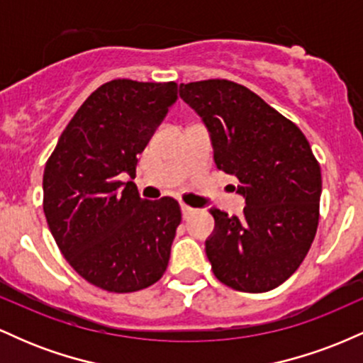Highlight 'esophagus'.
<instances>
[{
  "label": "esophagus",
  "mask_w": 363,
  "mask_h": 363,
  "mask_svg": "<svg viewBox=\"0 0 363 363\" xmlns=\"http://www.w3.org/2000/svg\"><path fill=\"white\" fill-rule=\"evenodd\" d=\"M181 211H182V218H184V220H189L191 216L196 213L194 208H191V206H187V205H182L181 206Z\"/></svg>",
  "instance_id": "esophagus-1"
}]
</instances>
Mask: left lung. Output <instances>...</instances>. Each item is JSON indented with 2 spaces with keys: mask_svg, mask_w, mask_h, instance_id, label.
<instances>
[{
  "mask_svg": "<svg viewBox=\"0 0 363 363\" xmlns=\"http://www.w3.org/2000/svg\"><path fill=\"white\" fill-rule=\"evenodd\" d=\"M179 95L210 133L216 167L239 179L244 213L211 208L206 256L230 289L269 291L297 272L319 222L320 167L303 133L239 83H181Z\"/></svg>",
  "mask_w": 363,
  "mask_h": 363,
  "instance_id": "obj_1",
  "label": "left lung"
}]
</instances>
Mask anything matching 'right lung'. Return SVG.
<instances>
[{
	"label": "right lung",
	"instance_id": "obj_1",
	"mask_svg": "<svg viewBox=\"0 0 363 363\" xmlns=\"http://www.w3.org/2000/svg\"><path fill=\"white\" fill-rule=\"evenodd\" d=\"M177 101V85L112 80L69 121L44 169V215L72 268L99 289L129 294L169 264L181 223L174 198L141 199L138 155Z\"/></svg>",
	"mask_w": 363,
	"mask_h": 363
}]
</instances>
